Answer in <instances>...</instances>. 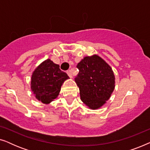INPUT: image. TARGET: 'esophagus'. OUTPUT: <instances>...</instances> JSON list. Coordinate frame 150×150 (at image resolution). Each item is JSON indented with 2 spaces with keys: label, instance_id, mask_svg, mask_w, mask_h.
Returning <instances> with one entry per match:
<instances>
[{
  "label": "esophagus",
  "instance_id": "34e87169",
  "mask_svg": "<svg viewBox=\"0 0 150 150\" xmlns=\"http://www.w3.org/2000/svg\"><path fill=\"white\" fill-rule=\"evenodd\" d=\"M67 75L69 76V78H72V74H71V70H69V71H67Z\"/></svg>",
  "mask_w": 150,
  "mask_h": 150
}]
</instances>
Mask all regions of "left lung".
Instances as JSON below:
<instances>
[{"instance_id": "left-lung-1", "label": "left lung", "mask_w": 150, "mask_h": 150, "mask_svg": "<svg viewBox=\"0 0 150 150\" xmlns=\"http://www.w3.org/2000/svg\"><path fill=\"white\" fill-rule=\"evenodd\" d=\"M76 67L79 73L75 82L81 101L89 109L100 108L109 100L115 87L112 67L96 54L85 57Z\"/></svg>"}]
</instances>
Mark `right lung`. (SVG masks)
Returning a JSON list of instances; mask_svg holds the SVG:
<instances>
[{
  "label": "right lung",
  "mask_w": 150,
  "mask_h": 150,
  "mask_svg": "<svg viewBox=\"0 0 150 150\" xmlns=\"http://www.w3.org/2000/svg\"><path fill=\"white\" fill-rule=\"evenodd\" d=\"M69 78L59 68V65L46 59L33 71L30 90L35 97L43 104H49L58 98L61 86Z\"/></svg>",
  "instance_id": "obj_1"
}]
</instances>
